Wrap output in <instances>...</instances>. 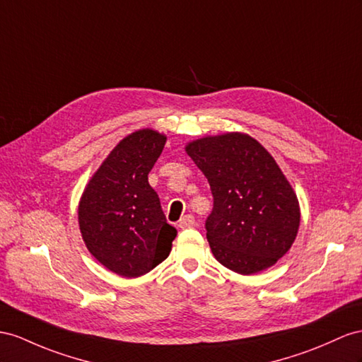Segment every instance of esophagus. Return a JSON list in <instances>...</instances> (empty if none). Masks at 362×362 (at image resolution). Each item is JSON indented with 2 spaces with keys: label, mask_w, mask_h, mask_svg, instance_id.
Masks as SVG:
<instances>
[{
  "label": "esophagus",
  "mask_w": 362,
  "mask_h": 362,
  "mask_svg": "<svg viewBox=\"0 0 362 362\" xmlns=\"http://www.w3.org/2000/svg\"><path fill=\"white\" fill-rule=\"evenodd\" d=\"M192 226H196V218H194L191 214H188V216H185L183 218H180L179 228L188 229V228H192Z\"/></svg>",
  "instance_id": "34e87169"
}]
</instances>
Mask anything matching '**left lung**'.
I'll list each match as a JSON object with an SVG mask.
<instances>
[{
	"mask_svg": "<svg viewBox=\"0 0 362 362\" xmlns=\"http://www.w3.org/2000/svg\"><path fill=\"white\" fill-rule=\"evenodd\" d=\"M185 150L214 197L205 228L216 260L242 275L274 266L300 226L298 199L274 157L243 133L202 137Z\"/></svg>",
	"mask_w": 362,
	"mask_h": 362,
	"instance_id": "8db88e82",
	"label": "left lung"
}]
</instances>
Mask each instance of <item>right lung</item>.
<instances>
[{
	"instance_id": "add662e5",
	"label": "right lung",
	"mask_w": 362,
	"mask_h": 362,
	"mask_svg": "<svg viewBox=\"0 0 362 362\" xmlns=\"http://www.w3.org/2000/svg\"><path fill=\"white\" fill-rule=\"evenodd\" d=\"M165 142L166 136L150 128L128 134L93 174L81 197L78 220L86 246L117 275L148 274L170 255L177 235L148 183Z\"/></svg>"
}]
</instances>
